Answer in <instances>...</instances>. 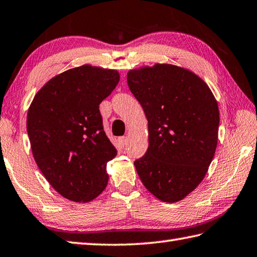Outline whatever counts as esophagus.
Wrapping results in <instances>:
<instances>
[{"instance_id":"34e87169","label":"esophagus","mask_w":257,"mask_h":257,"mask_svg":"<svg viewBox=\"0 0 257 257\" xmlns=\"http://www.w3.org/2000/svg\"><path fill=\"white\" fill-rule=\"evenodd\" d=\"M118 143H119L120 145H122L123 148L126 147V145H127V138H126V137L119 138V139H118Z\"/></svg>"}]
</instances>
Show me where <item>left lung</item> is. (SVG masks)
Segmentation results:
<instances>
[{"label": "left lung", "mask_w": 257, "mask_h": 257, "mask_svg": "<svg viewBox=\"0 0 257 257\" xmlns=\"http://www.w3.org/2000/svg\"><path fill=\"white\" fill-rule=\"evenodd\" d=\"M141 104L149 148L134 162L148 190L164 202L180 201L204 180L218 141L219 108L214 94L191 70L170 64L127 72Z\"/></svg>", "instance_id": "1"}]
</instances>
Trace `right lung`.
Here are the masks:
<instances>
[{
	"label": "right lung",
	"mask_w": 257,
	"mask_h": 257,
	"mask_svg": "<svg viewBox=\"0 0 257 257\" xmlns=\"http://www.w3.org/2000/svg\"><path fill=\"white\" fill-rule=\"evenodd\" d=\"M118 81L117 70L76 67L48 80L28 109L33 158L66 199L89 202L107 186L106 166L117 151L105 134L99 104Z\"/></svg>",
	"instance_id": "obj_1"
}]
</instances>
